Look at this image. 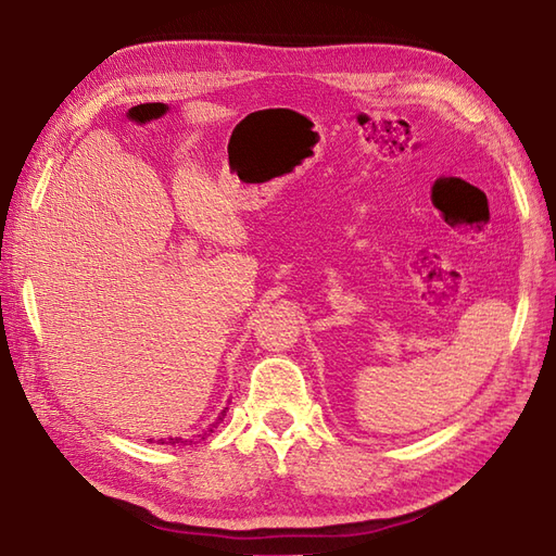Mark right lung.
<instances>
[{"label": "right lung", "mask_w": 556, "mask_h": 556, "mask_svg": "<svg viewBox=\"0 0 556 556\" xmlns=\"http://www.w3.org/2000/svg\"><path fill=\"white\" fill-rule=\"evenodd\" d=\"M224 415H226V410L219 415V417H216V422H212V427H210V434H212V431L216 429V427H219V422H224ZM198 439H207V434H198ZM157 443H167V445H188V443H193L191 439H160ZM198 443V441H195Z\"/></svg>", "instance_id": "obj_1"}]
</instances>
